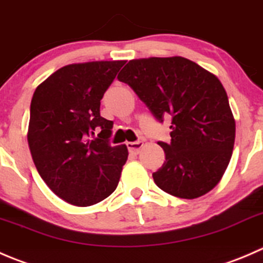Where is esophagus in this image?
I'll return each instance as SVG.
<instances>
[{
    "label": "esophagus",
    "instance_id": "1",
    "mask_svg": "<svg viewBox=\"0 0 263 263\" xmlns=\"http://www.w3.org/2000/svg\"><path fill=\"white\" fill-rule=\"evenodd\" d=\"M144 145V143L142 140H138V142H128L126 143V147H128L129 152L133 153V155H138L142 149V147Z\"/></svg>",
    "mask_w": 263,
    "mask_h": 263
}]
</instances>
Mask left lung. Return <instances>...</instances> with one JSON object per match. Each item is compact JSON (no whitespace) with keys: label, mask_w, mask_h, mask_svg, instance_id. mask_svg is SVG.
Segmentation results:
<instances>
[{"label":"left lung","mask_w":263,"mask_h":263,"mask_svg":"<svg viewBox=\"0 0 263 263\" xmlns=\"http://www.w3.org/2000/svg\"><path fill=\"white\" fill-rule=\"evenodd\" d=\"M160 121L170 115L166 161L153 173L158 188L194 199L219 184L235 140V119L216 75L181 56L130 60L118 75Z\"/></svg>","instance_id":"obj_1"}]
</instances>
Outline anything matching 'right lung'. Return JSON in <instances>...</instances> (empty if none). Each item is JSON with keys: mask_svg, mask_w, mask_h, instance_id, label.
Here are the masks:
<instances>
[{"mask_svg": "<svg viewBox=\"0 0 263 263\" xmlns=\"http://www.w3.org/2000/svg\"><path fill=\"white\" fill-rule=\"evenodd\" d=\"M120 61H89L61 67L41 83L30 103L28 144L41 178L62 201L88 207L118 186L128 160L125 144H108L112 121L101 100ZM96 131L99 138L91 139Z\"/></svg>", "mask_w": 263, "mask_h": 263, "instance_id": "obj_1", "label": "right lung"}]
</instances>
